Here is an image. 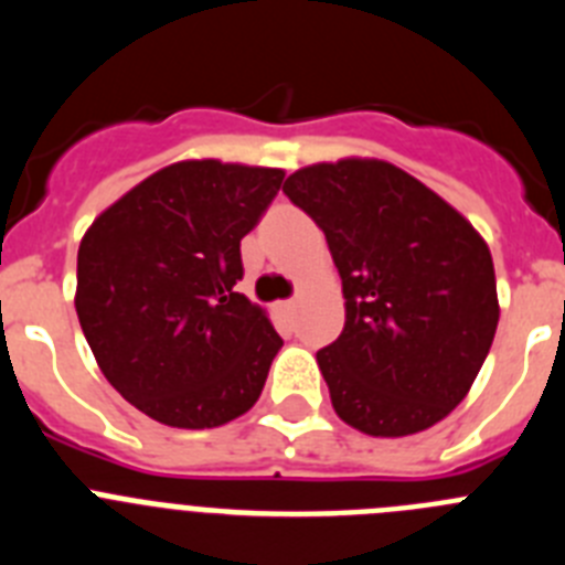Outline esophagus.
<instances>
[{
    "instance_id": "34e87169",
    "label": "esophagus",
    "mask_w": 565,
    "mask_h": 565,
    "mask_svg": "<svg viewBox=\"0 0 565 565\" xmlns=\"http://www.w3.org/2000/svg\"><path fill=\"white\" fill-rule=\"evenodd\" d=\"M279 313H286V317H291L294 313V308H297V302H294V299H288V302H279Z\"/></svg>"
}]
</instances>
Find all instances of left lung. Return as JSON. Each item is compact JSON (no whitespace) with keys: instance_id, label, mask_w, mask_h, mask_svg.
Listing matches in <instances>:
<instances>
[{"instance_id":"left-lung-1","label":"left lung","mask_w":565,"mask_h":565,"mask_svg":"<svg viewBox=\"0 0 565 565\" xmlns=\"http://www.w3.org/2000/svg\"><path fill=\"white\" fill-rule=\"evenodd\" d=\"M282 192L326 232L342 277L344 328L317 353L337 416L376 438L450 416L501 317L487 239L441 194L379 158L311 163Z\"/></svg>"}]
</instances>
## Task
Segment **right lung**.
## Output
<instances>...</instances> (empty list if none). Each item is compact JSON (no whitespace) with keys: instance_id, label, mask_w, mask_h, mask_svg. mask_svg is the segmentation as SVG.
Instances as JSON below:
<instances>
[{"instance_id":"right-lung-1","label":"right lung","mask_w":565,"mask_h":565,"mask_svg":"<svg viewBox=\"0 0 565 565\" xmlns=\"http://www.w3.org/2000/svg\"><path fill=\"white\" fill-rule=\"evenodd\" d=\"M282 178L189 158L143 178L84 232L78 322L107 382L154 422L221 427L263 393L282 339L234 286L239 239Z\"/></svg>"}]
</instances>
